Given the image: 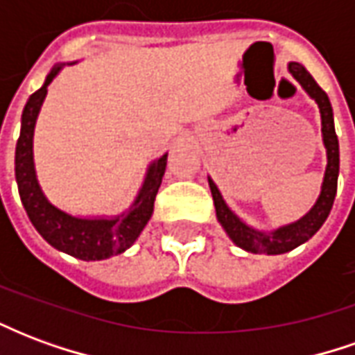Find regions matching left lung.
I'll return each instance as SVG.
<instances>
[{
    "label": "left lung",
    "instance_id": "8db88e82",
    "mask_svg": "<svg viewBox=\"0 0 355 355\" xmlns=\"http://www.w3.org/2000/svg\"><path fill=\"white\" fill-rule=\"evenodd\" d=\"M289 72L293 73V78L304 87L306 93L310 94L313 101L318 102V106H320L323 144L327 148V169H325V178H323L320 198L315 201L312 211L306 216H302L300 220H297V223L283 226V228L272 232V234L257 232L253 228H249L247 224L241 223L238 216L226 207L218 188L209 178V186H211V193H213V201H215L218 223L223 224V228L236 245L245 249V251H251V253L282 254L287 253V251H293L295 247L302 245L304 241H308L315 232L320 230L321 224L327 220L336 196V182H338V139H336L333 108H331L329 96L315 83V80L308 73V70L302 64L291 62Z\"/></svg>",
    "mask_w": 355,
    "mask_h": 355
}]
</instances>
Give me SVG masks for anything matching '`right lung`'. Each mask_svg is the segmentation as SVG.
Here are the masks:
<instances>
[{
	"instance_id": "right-lung-1",
	"label": "right lung",
	"mask_w": 355,
	"mask_h": 355,
	"mask_svg": "<svg viewBox=\"0 0 355 355\" xmlns=\"http://www.w3.org/2000/svg\"><path fill=\"white\" fill-rule=\"evenodd\" d=\"M60 68L62 66L53 68L43 87L37 89L24 106L22 127H20V137L17 140V152H15V177L19 184L20 201L26 209L28 218L32 220L34 228L42 234V238L47 243L81 261H102V259L123 253L125 249H129L135 243L140 232L144 230V226L154 213L155 193L159 190L162 178L165 175L167 154L152 163L137 201L125 215L117 218H112V220L76 218V216L66 215L64 211H60L55 205H51L35 178L32 139H34L35 117L40 114L43 98L47 94V85Z\"/></svg>"
}]
</instances>
